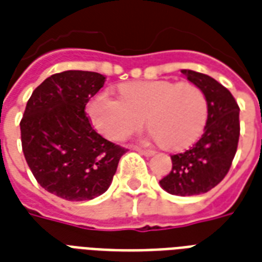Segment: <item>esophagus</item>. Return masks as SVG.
Listing matches in <instances>:
<instances>
[{
	"instance_id": "34e87169",
	"label": "esophagus",
	"mask_w": 262,
	"mask_h": 262,
	"mask_svg": "<svg viewBox=\"0 0 262 262\" xmlns=\"http://www.w3.org/2000/svg\"><path fill=\"white\" fill-rule=\"evenodd\" d=\"M136 151H139L140 154H143L145 156H152L155 154V151H152V149H144V148H140V147H136L135 148Z\"/></svg>"
}]
</instances>
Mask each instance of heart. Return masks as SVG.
I'll return each mask as SVG.
<instances>
[{"mask_svg":"<svg viewBox=\"0 0 262 262\" xmlns=\"http://www.w3.org/2000/svg\"><path fill=\"white\" fill-rule=\"evenodd\" d=\"M121 98L99 92L87 104L91 121L110 140L125 139L147 123L158 141L170 149L193 143L203 130L208 102L193 83L135 81L119 85Z\"/></svg>","mask_w":262,"mask_h":262,"instance_id":"1","label":"heart"}]
</instances>
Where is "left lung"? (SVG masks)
Listing matches in <instances>:
<instances>
[{"instance_id": "left-lung-1", "label": "left lung", "mask_w": 262, "mask_h": 262, "mask_svg": "<svg viewBox=\"0 0 262 262\" xmlns=\"http://www.w3.org/2000/svg\"><path fill=\"white\" fill-rule=\"evenodd\" d=\"M181 72L205 94L207 125L190 149L171 155V171L159 183L170 194H203L222 182L231 167L239 140V107L231 92L211 76L189 69Z\"/></svg>"}]
</instances>
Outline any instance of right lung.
<instances>
[{
    "mask_svg": "<svg viewBox=\"0 0 262 262\" xmlns=\"http://www.w3.org/2000/svg\"><path fill=\"white\" fill-rule=\"evenodd\" d=\"M104 80L85 71L47 77L28 99L20 122L23 152L35 179L68 201L103 194L127 151L99 135L85 113Z\"/></svg>",
    "mask_w": 262,
    "mask_h": 262,
    "instance_id": "add662e5",
    "label": "right lung"
}]
</instances>
